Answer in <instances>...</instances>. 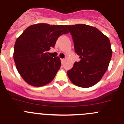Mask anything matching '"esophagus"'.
I'll list each match as a JSON object with an SVG mask.
<instances>
[{
  "label": "esophagus",
  "instance_id": "1",
  "mask_svg": "<svg viewBox=\"0 0 124 124\" xmlns=\"http://www.w3.org/2000/svg\"><path fill=\"white\" fill-rule=\"evenodd\" d=\"M61 62H62V64H63V62H64V61H65V59H61Z\"/></svg>",
  "mask_w": 124,
  "mask_h": 124
}]
</instances>
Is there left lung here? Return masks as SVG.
Here are the masks:
<instances>
[{
  "label": "left lung",
  "mask_w": 124,
  "mask_h": 124,
  "mask_svg": "<svg viewBox=\"0 0 124 124\" xmlns=\"http://www.w3.org/2000/svg\"><path fill=\"white\" fill-rule=\"evenodd\" d=\"M80 59L67 72L72 83L81 88L96 84L106 73L112 51L109 38L98 28L85 24L65 25Z\"/></svg>",
  "instance_id": "left-lung-1"
}]
</instances>
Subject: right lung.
<instances>
[{
  "instance_id": "add662e5",
  "label": "right lung",
  "mask_w": 124,
  "mask_h": 124,
  "mask_svg": "<svg viewBox=\"0 0 124 124\" xmlns=\"http://www.w3.org/2000/svg\"><path fill=\"white\" fill-rule=\"evenodd\" d=\"M69 33L63 25L38 23L28 26L16 40L13 59L23 80L33 86L50 83L61 66L59 57L47 54L58 38Z\"/></svg>"
}]
</instances>
